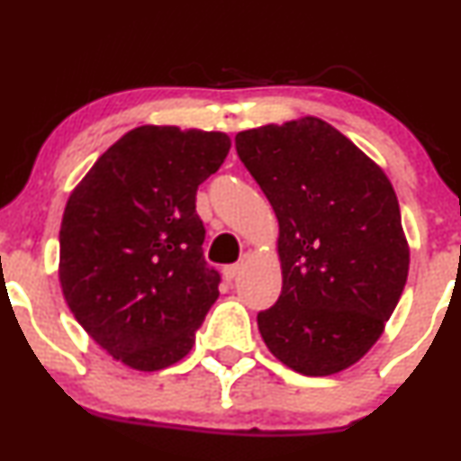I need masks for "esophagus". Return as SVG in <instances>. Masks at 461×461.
Instances as JSON below:
<instances>
[{
  "label": "esophagus",
  "mask_w": 461,
  "mask_h": 461,
  "mask_svg": "<svg viewBox=\"0 0 461 461\" xmlns=\"http://www.w3.org/2000/svg\"><path fill=\"white\" fill-rule=\"evenodd\" d=\"M240 271H242V262L227 264V267L223 268V277L227 279V282H234L238 275H240Z\"/></svg>",
  "instance_id": "1"
}]
</instances>
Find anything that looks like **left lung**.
Wrapping results in <instances>:
<instances>
[{
    "label": "left lung",
    "instance_id": "8db88e82",
    "mask_svg": "<svg viewBox=\"0 0 461 461\" xmlns=\"http://www.w3.org/2000/svg\"><path fill=\"white\" fill-rule=\"evenodd\" d=\"M236 151L279 221L282 294L258 314L268 351L310 377L351 366L382 336L407 279L393 184L314 116L240 131Z\"/></svg>",
    "mask_w": 461,
    "mask_h": 461
}]
</instances>
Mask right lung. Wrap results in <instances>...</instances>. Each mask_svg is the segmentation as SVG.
Returning a JSON list of instances; mask_svg holds the SVG:
<instances>
[{
    "mask_svg": "<svg viewBox=\"0 0 461 461\" xmlns=\"http://www.w3.org/2000/svg\"><path fill=\"white\" fill-rule=\"evenodd\" d=\"M230 147L223 131L142 125L116 140L67 201L62 293L88 336L131 368L179 362L219 297L194 197Z\"/></svg>",
    "mask_w": 461,
    "mask_h": 461,
    "instance_id": "obj_1",
    "label": "right lung"
}]
</instances>
